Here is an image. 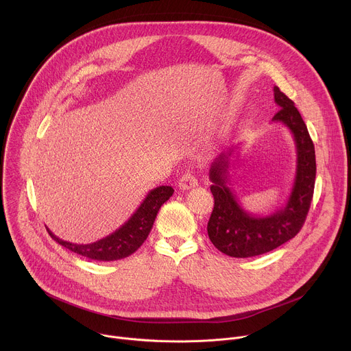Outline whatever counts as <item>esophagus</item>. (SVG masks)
Wrapping results in <instances>:
<instances>
[{
	"label": "esophagus",
	"mask_w": 351,
	"mask_h": 351,
	"mask_svg": "<svg viewBox=\"0 0 351 351\" xmlns=\"http://www.w3.org/2000/svg\"><path fill=\"white\" fill-rule=\"evenodd\" d=\"M178 184H179V189H180V190H189V189H191V187H195V186L198 184V180H197L195 175H194L191 171H186V172L180 176Z\"/></svg>",
	"instance_id": "1"
}]
</instances>
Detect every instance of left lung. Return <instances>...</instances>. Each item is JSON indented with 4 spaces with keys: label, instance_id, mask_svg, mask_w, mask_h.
<instances>
[{
    "label": "left lung",
    "instance_id": "1",
    "mask_svg": "<svg viewBox=\"0 0 351 351\" xmlns=\"http://www.w3.org/2000/svg\"><path fill=\"white\" fill-rule=\"evenodd\" d=\"M275 103L280 108L272 122H280L291 132L295 143V176L285 207L269 215H253L239 203L228 186L229 158L233 148L226 149L210 169L211 193L215 204L207 230L213 244L234 258L256 257L293 239L307 218L315 184V149L307 126L291 99L274 87Z\"/></svg>",
    "mask_w": 351,
    "mask_h": 351
}]
</instances>
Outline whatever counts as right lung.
<instances>
[{"label": "right lung", "instance_id": "add662e5", "mask_svg": "<svg viewBox=\"0 0 351 351\" xmlns=\"http://www.w3.org/2000/svg\"><path fill=\"white\" fill-rule=\"evenodd\" d=\"M172 194L173 189L171 186H158L153 189L145 195L136 213L118 230L90 244L69 243L57 237L48 228L47 232L57 243L86 258L95 261L121 260L133 254L144 243L154 225L161 206L168 202Z\"/></svg>", "mask_w": 351, "mask_h": 351}]
</instances>
